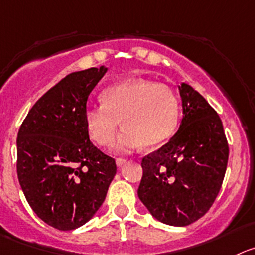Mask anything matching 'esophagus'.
<instances>
[{"label":"esophagus","instance_id":"1","mask_svg":"<svg viewBox=\"0 0 255 255\" xmlns=\"http://www.w3.org/2000/svg\"><path fill=\"white\" fill-rule=\"evenodd\" d=\"M116 163L118 167H122V166H125L127 163V160H125V158H117Z\"/></svg>","mask_w":255,"mask_h":255}]
</instances>
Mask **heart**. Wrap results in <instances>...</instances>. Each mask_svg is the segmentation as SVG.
Listing matches in <instances>:
<instances>
[{
  "label": "heart",
  "mask_w": 255,
  "mask_h": 255,
  "mask_svg": "<svg viewBox=\"0 0 255 255\" xmlns=\"http://www.w3.org/2000/svg\"><path fill=\"white\" fill-rule=\"evenodd\" d=\"M102 104L84 111L89 138L108 146L120 127L125 128L114 149L128 152L144 146L157 148L171 138L177 128L180 104L175 93L163 84L146 79H127L109 85L101 94Z\"/></svg>",
  "instance_id": "obj_1"
}]
</instances>
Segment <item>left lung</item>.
<instances>
[{
	"instance_id": "obj_1",
	"label": "left lung",
	"mask_w": 255,
	"mask_h": 255,
	"mask_svg": "<svg viewBox=\"0 0 255 255\" xmlns=\"http://www.w3.org/2000/svg\"><path fill=\"white\" fill-rule=\"evenodd\" d=\"M182 121L172 138L142 160L138 197L153 218L186 227L208 213L227 171L229 147L220 117L203 95L178 85Z\"/></svg>"
}]
</instances>
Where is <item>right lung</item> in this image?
I'll use <instances>...</instances> for the list:
<instances>
[{
  "label": "right lung",
  "mask_w": 255,
  "mask_h": 255,
  "mask_svg": "<svg viewBox=\"0 0 255 255\" xmlns=\"http://www.w3.org/2000/svg\"><path fill=\"white\" fill-rule=\"evenodd\" d=\"M108 68L66 75L30 109L17 134V176L28 205L47 225L74 230L94 216L117 172L90 142L84 111Z\"/></svg>",
  "instance_id": "add662e5"
}]
</instances>
